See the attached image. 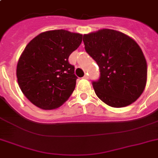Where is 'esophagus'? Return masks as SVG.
I'll return each instance as SVG.
<instances>
[{"label": "esophagus", "mask_w": 158, "mask_h": 158, "mask_svg": "<svg viewBox=\"0 0 158 158\" xmlns=\"http://www.w3.org/2000/svg\"><path fill=\"white\" fill-rule=\"evenodd\" d=\"M84 79H89V76H88V75H87V74H85V75H84Z\"/></svg>", "instance_id": "34e87169"}]
</instances>
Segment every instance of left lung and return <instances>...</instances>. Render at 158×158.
<instances>
[{
	"mask_svg": "<svg viewBox=\"0 0 158 158\" xmlns=\"http://www.w3.org/2000/svg\"><path fill=\"white\" fill-rule=\"evenodd\" d=\"M83 41L100 70L99 79L92 82L97 96L112 107L136 101L147 81L146 60L136 42L112 29L85 34Z\"/></svg>",
	"mask_w": 158,
	"mask_h": 158,
	"instance_id": "obj_1",
	"label": "left lung"
}]
</instances>
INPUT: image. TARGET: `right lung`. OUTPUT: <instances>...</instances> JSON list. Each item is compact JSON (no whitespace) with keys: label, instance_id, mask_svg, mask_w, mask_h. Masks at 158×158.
Listing matches in <instances>:
<instances>
[{"label":"right lung","instance_id":"obj_1","mask_svg":"<svg viewBox=\"0 0 158 158\" xmlns=\"http://www.w3.org/2000/svg\"><path fill=\"white\" fill-rule=\"evenodd\" d=\"M83 35L58 29L40 33L26 46L16 75L25 97L38 107L52 110L71 96L76 84L69 56L82 43Z\"/></svg>","mask_w":158,"mask_h":158}]
</instances>
